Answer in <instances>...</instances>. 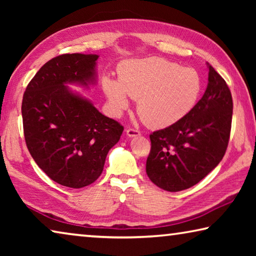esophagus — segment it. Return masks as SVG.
I'll list each match as a JSON object with an SVG mask.
<instances>
[{
	"label": "esophagus",
	"mask_w": 256,
	"mask_h": 256,
	"mask_svg": "<svg viewBox=\"0 0 256 256\" xmlns=\"http://www.w3.org/2000/svg\"><path fill=\"white\" fill-rule=\"evenodd\" d=\"M126 136H128V138H136V136H141V133H140V131H138V130L128 128V130H126Z\"/></svg>",
	"instance_id": "obj_1"
}]
</instances>
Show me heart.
<instances>
[{
	"label": "heart",
	"mask_w": 256,
	"mask_h": 256,
	"mask_svg": "<svg viewBox=\"0 0 256 256\" xmlns=\"http://www.w3.org/2000/svg\"><path fill=\"white\" fill-rule=\"evenodd\" d=\"M201 78L190 68L162 58L126 60L118 68V80L105 76L102 90L112 114L120 116L138 99L136 110L151 128H164L180 122L196 105Z\"/></svg>",
	"instance_id": "obj_1"
}]
</instances>
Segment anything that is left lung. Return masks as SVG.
Wrapping results in <instances>:
<instances>
[{
  "instance_id": "8db88e82",
  "label": "left lung",
  "mask_w": 256,
  "mask_h": 256,
  "mask_svg": "<svg viewBox=\"0 0 256 256\" xmlns=\"http://www.w3.org/2000/svg\"><path fill=\"white\" fill-rule=\"evenodd\" d=\"M209 68L202 98L180 122L150 134L146 175L158 188L178 192L192 188L218 166L230 136L232 98L222 76Z\"/></svg>"
}]
</instances>
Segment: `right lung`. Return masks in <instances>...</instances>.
I'll return each mask as SVG.
<instances>
[{"mask_svg":"<svg viewBox=\"0 0 256 256\" xmlns=\"http://www.w3.org/2000/svg\"><path fill=\"white\" fill-rule=\"evenodd\" d=\"M97 54H63L44 64L26 89L22 120L30 154L45 174L81 188L102 175L123 126L68 86L97 84Z\"/></svg>","mask_w":256,"mask_h":256,"instance_id":"obj_1","label":"right lung"}]
</instances>
